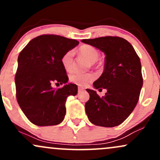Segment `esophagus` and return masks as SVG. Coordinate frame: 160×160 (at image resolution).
Returning <instances> with one entry per match:
<instances>
[{
  "mask_svg": "<svg viewBox=\"0 0 160 160\" xmlns=\"http://www.w3.org/2000/svg\"><path fill=\"white\" fill-rule=\"evenodd\" d=\"M84 88H82V87H81V86H78V92L80 93V92H82V91H84Z\"/></svg>",
  "mask_w": 160,
  "mask_h": 160,
  "instance_id": "esophagus-1",
  "label": "esophagus"
}]
</instances>
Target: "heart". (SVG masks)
<instances>
[{"label":"heart","mask_w":160,"mask_h":160,"mask_svg":"<svg viewBox=\"0 0 160 160\" xmlns=\"http://www.w3.org/2000/svg\"><path fill=\"white\" fill-rule=\"evenodd\" d=\"M79 53L82 57L85 58L91 64L94 65L98 60L100 53L95 47L90 45H82L79 48ZM61 63L62 67L67 72H71L74 68V53L72 50L66 52L62 56ZM95 79V75L93 73L80 74L76 73L70 76V81L80 86H85L93 81Z\"/></svg>","instance_id":"1"}]
</instances>
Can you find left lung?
Returning a JSON list of instances; mask_svg holds the SVG:
<instances>
[{"mask_svg":"<svg viewBox=\"0 0 160 160\" xmlns=\"http://www.w3.org/2000/svg\"><path fill=\"white\" fill-rule=\"evenodd\" d=\"M105 54L104 69L93 86L107 89L104 96L86 89L88 119L95 126L114 127L123 122L138 102L143 78L140 58L129 42L120 37L106 36L81 40Z\"/></svg>","mask_w":160,"mask_h":160,"instance_id":"1","label":"left lung"}]
</instances>
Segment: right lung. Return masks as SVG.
<instances>
[{"label":"right lung","mask_w":160,"mask_h":160,"mask_svg":"<svg viewBox=\"0 0 160 160\" xmlns=\"http://www.w3.org/2000/svg\"><path fill=\"white\" fill-rule=\"evenodd\" d=\"M78 44V40L65 37L42 34L20 52L15 76L16 99L33 124L56 126L63 121L66 100L70 95H77L78 86L69 83L58 89L52 86L68 82L61 58Z\"/></svg>","instance_id":"obj_1"}]
</instances>
